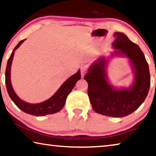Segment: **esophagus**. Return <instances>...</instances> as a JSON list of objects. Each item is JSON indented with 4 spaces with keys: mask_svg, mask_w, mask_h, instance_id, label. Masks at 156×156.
<instances>
[{
    "mask_svg": "<svg viewBox=\"0 0 156 156\" xmlns=\"http://www.w3.org/2000/svg\"><path fill=\"white\" fill-rule=\"evenodd\" d=\"M88 72V66L87 65H83L82 66L80 67V73H81V76L82 77L86 74V73Z\"/></svg>",
    "mask_w": 156,
    "mask_h": 156,
    "instance_id": "obj_1",
    "label": "esophagus"
}]
</instances>
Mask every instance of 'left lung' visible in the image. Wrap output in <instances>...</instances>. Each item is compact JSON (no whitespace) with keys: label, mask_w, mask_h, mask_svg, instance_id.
<instances>
[{"label":"left lung","mask_w":156,"mask_h":156,"mask_svg":"<svg viewBox=\"0 0 156 156\" xmlns=\"http://www.w3.org/2000/svg\"><path fill=\"white\" fill-rule=\"evenodd\" d=\"M114 37L115 55H124L131 61L135 76L132 87L117 89L108 83L104 58L96 61L84 78L88 83L90 102L96 112L108 117H123L134 112L145 101L150 87V73L139 46L122 33H115Z\"/></svg>","instance_id":"obj_1"}]
</instances>
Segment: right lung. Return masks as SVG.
<instances>
[{"instance_id": "add662e5", "label": "right lung", "mask_w": 156, "mask_h": 156, "mask_svg": "<svg viewBox=\"0 0 156 156\" xmlns=\"http://www.w3.org/2000/svg\"><path fill=\"white\" fill-rule=\"evenodd\" d=\"M25 39H23L19 42L18 45L14 48L13 52L11 53L10 57L8 59L6 71H5V84H6L7 90L9 97L14 102V104L18 106L22 111L27 113V114L32 115L34 116H45L47 115L54 114L58 112L63 108L65 104H66L67 96L72 91L77 81L81 78L80 70L79 69L78 72L67 79L65 83L62 84L61 87L58 89L55 94L48 100L39 104H29L22 101L20 99L16 93L14 92L13 87L11 86L10 80V72L11 66L14 55V52L19 48V46L23 43Z\"/></svg>"}]
</instances>
